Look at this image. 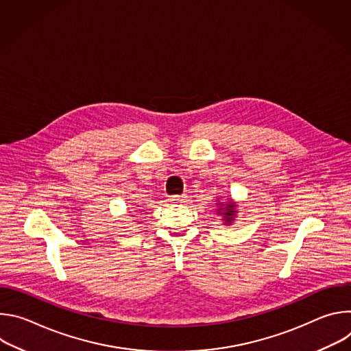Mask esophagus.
Listing matches in <instances>:
<instances>
[{"label":"esophagus","instance_id":"esophagus-1","mask_svg":"<svg viewBox=\"0 0 351 351\" xmlns=\"http://www.w3.org/2000/svg\"><path fill=\"white\" fill-rule=\"evenodd\" d=\"M186 199V197L182 194V195H171L169 198H168V202L171 203V204H179V203H183Z\"/></svg>","mask_w":351,"mask_h":351}]
</instances>
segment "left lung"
<instances>
[{
	"instance_id": "1",
	"label": "left lung",
	"mask_w": 351,
	"mask_h": 351,
	"mask_svg": "<svg viewBox=\"0 0 351 351\" xmlns=\"http://www.w3.org/2000/svg\"><path fill=\"white\" fill-rule=\"evenodd\" d=\"M234 207H236V206H234V203H232V202H229L228 204H225V207H223L222 204L219 206L218 214L223 217V219H225L226 223H232V222H233V219H234V217H236V210H234Z\"/></svg>"
}]
</instances>
